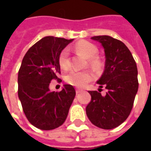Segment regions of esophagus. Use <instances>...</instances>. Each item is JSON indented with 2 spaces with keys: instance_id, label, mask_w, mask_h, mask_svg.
I'll list each match as a JSON object with an SVG mask.
<instances>
[{
  "instance_id": "obj_1",
  "label": "esophagus",
  "mask_w": 151,
  "mask_h": 151,
  "mask_svg": "<svg viewBox=\"0 0 151 151\" xmlns=\"http://www.w3.org/2000/svg\"><path fill=\"white\" fill-rule=\"evenodd\" d=\"M81 92H82V90L80 89V88H77V89H76V93H77V94H79V93H81Z\"/></svg>"
}]
</instances>
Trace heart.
Wrapping results in <instances>:
<instances>
[{
    "label": "heart",
    "mask_w": 151,
    "mask_h": 151,
    "mask_svg": "<svg viewBox=\"0 0 151 151\" xmlns=\"http://www.w3.org/2000/svg\"><path fill=\"white\" fill-rule=\"evenodd\" d=\"M75 49L78 52L85 55L88 59L90 60V64L94 67L99 65V62L96 58L98 55L99 51L98 48L92 44L88 41H80L76 44ZM59 63L62 69L66 70L70 67V58H69V50L65 48L60 52L59 56ZM92 79V75L88 71H78L72 70L69 72L65 76V80L68 84L76 87L83 88L90 82Z\"/></svg>",
    "instance_id": "obj_1"
}]
</instances>
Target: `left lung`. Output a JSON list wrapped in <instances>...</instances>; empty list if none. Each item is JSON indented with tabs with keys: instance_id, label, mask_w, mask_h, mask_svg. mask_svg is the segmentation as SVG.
<instances>
[{
	"instance_id": "left-lung-1",
	"label": "left lung",
	"mask_w": 151,
	"mask_h": 151,
	"mask_svg": "<svg viewBox=\"0 0 151 151\" xmlns=\"http://www.w3.org/2000/svg\"><path fill=\"white\" fill-rule=\"evenodd\" d=\"M104 49L105 66L97 84L99 89L105 87V96L89 91L91 102L86 106V114L96 126L112 129L119 126L130 114L139 88L138 70L131 52L119 40L112 37L96 36Z\"/></svg>"
}]
</instances>
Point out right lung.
Segmentation results:
<instances>
[{
	"label": "right lung",
	"mask_w": 151,
	"mask_h": 151,
	"mask_svg": "<svg viewBox=\"0 0 151 151\" xmlns=\"http://www.w3.org/2000/svg\"><path fill=\"white\" fill-rule=\"evenodd\" d=\"M73 41L45 37L34 44L22 59L18 73V96L28 121L41 130L63 124L75 97L70 85H64L59 92L49 88L51 81L60 73L59 54Z\"/></svg>",
	"instance_id": "obj_1"
}]
</instances>
